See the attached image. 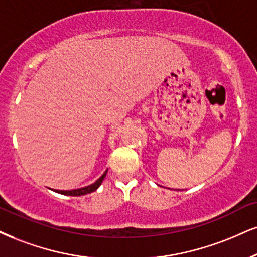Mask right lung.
<instances>
[{
	"label": "right lung",
	"instance_id": "right-lung-1",
	"mask_svg": "<svg viewBox=\"0 0 257 257\" xmlns=\"http://www.w3.org/2000/svg\"><path fill=\"white\" fill-rule=\"evenodd\" d=\"M106 174H107V170L103 173V175L100 177L99 180H97L96 182H94L93 185L90 186H87V187H83V188H78V189H72V191H56L57 193H61V194H64V195H71V196H80V195H84V194H88V193H91L94 191H96L97 188L101 186V183H102L103 179L106 177Z\"/></svg>",
	"mask_w": 257,
	"mask_h": 257
}]
</instances>
